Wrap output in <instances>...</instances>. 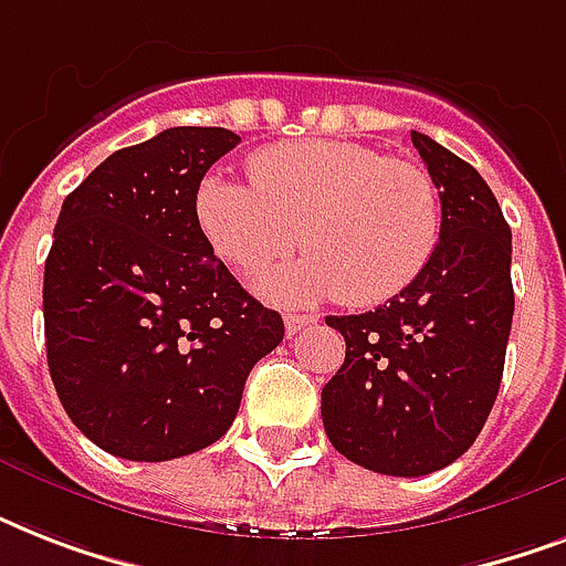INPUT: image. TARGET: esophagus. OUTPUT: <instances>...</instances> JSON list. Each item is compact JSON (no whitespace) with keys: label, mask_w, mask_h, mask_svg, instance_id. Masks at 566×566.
I'll use <instances>...</instances> for the list:
<instances>
[{"label":"esophagus","mask_w":566,"mask_h":566,"mask_svg":"<svg viewBox=\"0 0 566 566\" xmlns=\"http://www.w3.org/2000/svg\"><path fill=\"white\" fill-rule=\"evenodd\" d=\"M314 323H317V319L308 317V314H287V317H284V332H287V337H293L305 326H314Z\"/></svg>","instance_id":"obj_1"}]
</instances>
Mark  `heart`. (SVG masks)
<instances>
[{"label":"heart","instance_id":"1","mask_svg":"<svg viewBox=\"0 0 566 566\" xmlns=\"http://www.w3.org/2000/svg\"><path fill=\"white\" fill-rule=\"evenodd\" d=\"M205 240L229 266L266 270L258 291L287 305L337 296L346 308L394 300L440 240V196L422 167L349 140H291L249 161V185L208 176L196 193Z\"/></svg>","mask_w":566,"mask_h":566}]
</instances>
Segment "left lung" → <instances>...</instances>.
<instances>
[{
    "mask_svg": "<svg viewBox=\"0 0 566 566\" xmlns=\"http://www.w3.org/2000/svg\"><path fill=\"white\" fill-rule=\"evenodd\" d=\"M411 140L440 193L438 249L387 305L326 317L346 358L319 405L340 455L405 479L473 447L500 394L514 317L511 229L496 196L447 146L420 132Z\"/></svg>",
    "mask_w": 566,
    "mask_h": 566,
    "instance_id": "1",
    "label": "left lung"
}]
</instances>
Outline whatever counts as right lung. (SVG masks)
Returning a JSON list of instances; mask_svg holds the SVG:
<instances>
[{"label":"right lung","instance_id":"right-lung-1","mask_svg":"<svg viewBox=\"0 0 566 566\" xmlns=\"http://www.w3.org/2000/svg\"><path fill=\"white\" fill-rule=\"evenodd\" d=\"M240 137L179 126L126 146L66 196L43 273L49 376L84 438L128 461L220 440L279 311L213 255L196 193Z\"/></svg>","mask_w":566,"mask_h":566}]
</instances>
